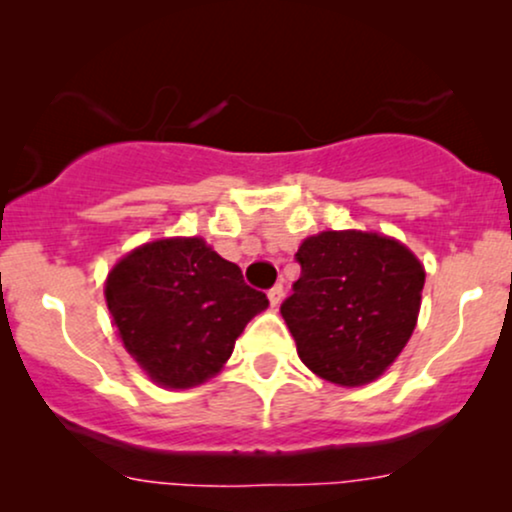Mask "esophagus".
<instances>
[{
  "label": "esophagus",
  "instance_id": "esophagus-1",
  "mask_svg": "<svg viewBox=\"0 0 512 512\" xmlns=\"http://www.w3.org/2000/svg\"><path fill=\"white\" fill-rule=\"evenodd\" d=\"M267 298H269V303H272L274 308H276V305H279L281 301H284V286H281V284L272 286V289L267 291Z\"/></svg>",
  "mask_w": 512,
  "mask_h": 512
}]
</instances>
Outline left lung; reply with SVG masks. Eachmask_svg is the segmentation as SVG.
Returning a JSON list of instances; mask_svg holds the SVG:
<instances>
[{"mask_svg": "<svg viewBox=\"0 0 512 512\" xmlns=\"http://www.w3.org/2000/svg\"><path fill=\"white\" fill-rule=\"evenodd\" d=\"M301 276L281 303L301 361L342 387L373 383L416 327L426 272L407 245L366 231H322L296 252Z\"/></svg>", "mask_w": 512, "mask_h": 512, "instance_id": "left-lung-1", "label": "left lung"}]
</instances>
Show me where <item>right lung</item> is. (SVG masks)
Masks as SVG:
<instances>
[{"instance_id":"right-lung-1","label":"right lung","mask_w":512,"mask_h":512,"mask_svg":"<svg viewBox=\"0 0 512 512\" xmlns=\"http://www.w3.org/2000/svg\"><path fill=\"white\" fill-rule=\"evenodd\" d=\"M105 303L127 354L170 390L214 378L269 305L202 238H163L129 252L108 274Z\"/></svg>"}]
</instances>
